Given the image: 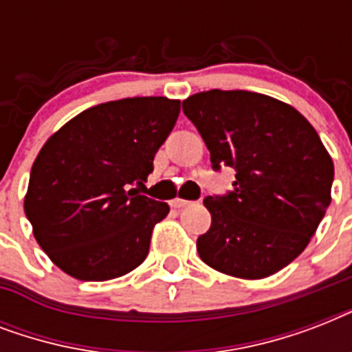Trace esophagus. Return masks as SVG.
<instances>
[{
    "instance_id": "esophagus-1",
    "label": "esophagus",
    "mask_w": 352,
    "mask_h": 352,
    "mask_svg": "<svg viewBox=\"0 0 352 352\" xmlns=\"http://www.w3.org/2000/svg\"><path fill=\"white\" fill-rule=\"evenodd\" d=\"M190 201H186V199H175L173 203H171V206H175V208H184V206H190Z\"/></svg>"
}]
</instances>
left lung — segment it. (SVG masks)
Instances as JSON below:
<instances>
[{
  "label": "left lung",
  "instance_id": "left-lung-1",
  "mask_svg": "<svg viewBox=\"0 0 352 352\" xmlns=\"http://www.w3.org/2000/svg\"><path fill=\"white\" fill-rule=\"evenodd\" d=\"M214 170L234 192L206 197L212 226L197 239L208 267L241 279L272 276L305 250L331 204L334 164L294 107L252 91H203L182 102Z\"/></svg>",
  "mask_w": 352,
  "mask_h": 352
}]
</instances>
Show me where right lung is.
I'll use <instances>...</instances> for the list:
<instances>
[{
    "label": "right lung",
    "mask_w": 352,
    "mask_h": 352,
    "mask_svg": "<svg viewBox=\"0 0 352 352\" xmlns=\"http://www.w3.org/2000/svg\"><path fill=\"white\" fill-rule=\"evenodd\" d=\"M181 100L135 96L85 109L47 138L23 208L38 245L80 281H107L146 259L170 206L138 193Z\"/></svg>",
    "instance_id": "add662e5"
}]
</instances>
